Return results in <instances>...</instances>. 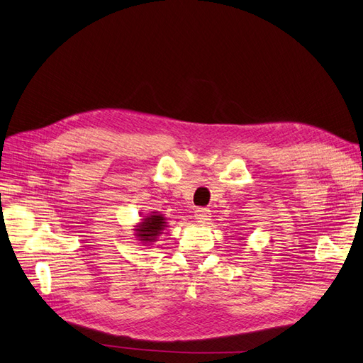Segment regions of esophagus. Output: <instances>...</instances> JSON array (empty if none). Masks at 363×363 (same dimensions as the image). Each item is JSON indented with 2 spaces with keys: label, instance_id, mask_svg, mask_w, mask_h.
Wrapping results in <instances>:
<instances>
[{
  "label": "esophagus",
  "instance_id": "obj_1",
  "mask_svg": "<svg viewBox=\"0 0 363 363\" xmlns=\"http://www.w3.org/2000/svg\"><path fill=\"white\" fill-rule=\"evenodd\" d=\"M196 218L199 220V222H203L206 223L211 220V211L206 209V208H197L196 209Z\"/></svg>",
  "mask_w": 363,
  "mask_h": 363
}]
</instances>
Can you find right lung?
Returning a JSON list of instances; mask_svg holds the SVG:
<instances>
[{"label": "right lung", "mask_w": 363, "mask_h": 363, "mask_svg": "<svg viewBox=\"0 0 363 363\" xmlns=\"http://www.w3.org/2000/svg\"><path fill=\"white\" fill-rule=\"evenodd\" d=\"M164 217L158 212H154V214L147 216L146 218L141 220V223L135 226V235L141 243H151L155 242L157 237L162 234L163 229L166 228Z\"/></svg>", "instance_id": "obj_1"}]
</instances>
